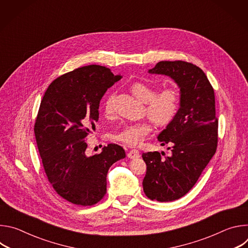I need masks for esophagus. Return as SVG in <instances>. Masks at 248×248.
<instances>
[{"mask_svg": "<svg viewBox=\"0 0 248 248\" xmlns=\"http://www.w3.org/2000/svg\"><path fill=\"white\" fill-rule=\"evenodd\" d=\"M127 157L130 159H137L140 157L139 151L137 149H131L128 153H127Z\"/></svg>", "mask_w": 248, "mask_h": 248, "instance_id": "34e87169", "label": "esophagus"}]
</instances>
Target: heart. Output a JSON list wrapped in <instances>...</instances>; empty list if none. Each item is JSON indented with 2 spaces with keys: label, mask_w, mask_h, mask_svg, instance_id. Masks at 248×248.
Listing matches in <instances>:
<instances>
[{
  "label": "heart",
  "mask_w": 248,
  "mask_h": 248,
  "mask_svg": "<svg viewBox=\"0 0 248 248\" xmlns=\"http://www.w3.org/2000/svg\"><path fill=\"white\" fill-rule=\"evenodd\" d=\"M131 93L140 101L146 103V112L151 120L158 125L170 124L180 108V96L172 87H167L156 93L153 86L142 81H136L130 86ZM104 112L107 117H112L114 111V96L105 102ZM153 130L150 122L128 124L117 132L111 134L113 140L129 146H136L142 142Z\"/></svg>",
  "instance_id": "heart-1"
}]
</instances>
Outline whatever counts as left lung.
<instances>
[{"instance_id": "1", "label": "left lung", "mask_w": 248, "mask_h": 248, "mask_svg": "<svg viewBox=\"0 0 248 248\" xmlns=\"http://www.w3.org/2000/svg\"><path fill=\"white\" fill-rule=\"evenodd\" d=\"M148 73L170 77L181 91L178 113L158 135L161 145L172 144L169 147L171 155L163 159L157 151L142 154L146 163L144 193L151 200L169 202L193 187L216 153L215 94L203 70L191 62L162 61Z\"/></svg>"}]
</instances>
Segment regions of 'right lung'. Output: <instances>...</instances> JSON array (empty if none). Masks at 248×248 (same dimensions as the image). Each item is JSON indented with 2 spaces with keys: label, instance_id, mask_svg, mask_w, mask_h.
I'll return each instance as SVG.
<instances>
[{
  "label": "right lung",
  "instance_id": "1",
  "mask_svg": "<svg viewBox=\"0 0 248 248\" xmlns=\"http://www.w3.org/2000/svg\"><path fill=\"white\" fill-rule=\"evenodd\" d=\"M121 78L106 66L78 67L55 79L41 101L34 133L42 164L56 192L73 204L98 203L107 192L110 167L125 157L124 148L113 143L100 154L85 153L100 101Z\"/></svg>",
  "mask_w": 248,
  "mask_h": 248
}]
</instances>
